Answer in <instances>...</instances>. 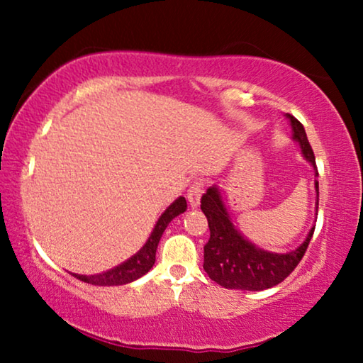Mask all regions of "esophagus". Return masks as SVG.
I'll return each mask as SVG.
<instances>
[{
  "mask_svg": "<svg viewBox=\"0 0 363 363\" xmlns=\"http://www.w3.org/2000/svg\"><path fill=\"white\" fill-rule=\"evenodd\" d=\"M201 195H203V182L201 180L193 182L190 190H188V201H190L191 208L200 206Z\"/></svg>",
  "mask_w": 363,
  "mask_h": 363,
  "instance_id": "1",
  "label": "esophagus"
}]
</instances>
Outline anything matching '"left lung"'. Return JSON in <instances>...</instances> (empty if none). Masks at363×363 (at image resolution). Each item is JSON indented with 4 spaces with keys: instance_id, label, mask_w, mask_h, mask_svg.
Masks as SVG:
<instances>
[{
    "instance_id": "left-lung-1",
    "label": "left lung",
    "mask_w": 363,
    "mask_h": 363,
    "mask_svg": "<svg viewBox=\"0 0 363 363\" xmlns=\"http://www.w3.org/2000/svg\"><path fill=\"white\" fill-rule=\"evenodd\" d=\"M286 117L291 122L292 138L299 143L302 155L315 170V177H319L314 152L307 140L304 125L291 113H286ZM315 193V205L319 206V182L317 180ZM201 211L205 213L208 226H210V240L205 245L203 269L206 271L211 281L226 289L264 291L279 284L301 262L315 230V226H312L306 241L299 247L281 255V252L261 250L236 230L223 201L220 188L216 185L208 188L205 195L201 196Z\"/></svg>"
}]
</instances>
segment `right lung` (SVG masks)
<instances>
[{
    "instance_id": "add662e5",
    "label": "right lung",
    "mask_w": 363,
    "mask_h": 363,
    "mask_svg": "<svg viewBox=\"0 0 363 363\" xmlns=\"http://www.w3.org/2000/svg\"><path fill=\"white\" fill-rule=\"evenodd\" d=\"M185 211H186V200L183 196L177 198V200L173 201L165 211H163V215L158 218L150 238H148L147 242L143 245V247L137 252V255L128 257L127 261H123L122 264L116 266L113 269L101 272V274L86 276V274H74L72 272V276L84 282H87V284H94V286H122L138 279V277L147 274V272L152 269V266L155 264L157 246L158 242H160L163 231L167 230L168 223H170L173 218L182 215V213Z\"/></svg>"
}]
</instances>
